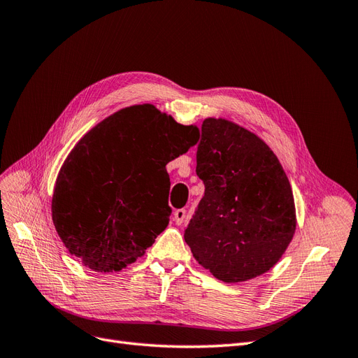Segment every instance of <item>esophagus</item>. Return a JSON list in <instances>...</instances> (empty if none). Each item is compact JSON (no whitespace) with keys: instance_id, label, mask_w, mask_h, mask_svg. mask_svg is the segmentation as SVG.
<instances>
[{"instance_id":"esophagus-1","label":"esophagus","mask_w":358,"mask_h":358,"mask_svg":"<svg viewBox=\"0 0 358 358\" xmlns=\"http://www.w3.org/2000/svg\"><path fill=\"white\" fill-rule=\"evenodd\" d=\"M187 218V210L185 209H176L175 213H173V220L178 225H180L183 221Z\"/></svg>"}]
</instances>
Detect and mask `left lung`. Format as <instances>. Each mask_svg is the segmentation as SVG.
<instances>
[{
	"label": "left lung",
	"instance_id": "8db88e82",
	"mask_svg": "<svg viewBox=\"0 0 358 358\" xmlns=\"http://www.w3.org/2000/svg\"><path fill=\"white\" fill-rule=\"evenodd\" d=\"M204 196L185 230L199 264L224 282L266 273L296 231L294 197L270 148L225 119H204L197 145Z\"/></svg>",
	"mask_w": 358,
	"mask_h": 358
}]
</instances>
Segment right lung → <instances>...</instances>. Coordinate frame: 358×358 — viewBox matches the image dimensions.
<instances>
[{
    "mask_svg": "<svg viewBox=\"0 0 358 358\" xmlns=\"http://www.w3.org/2000/svg\"><path fill=\"white\" fill-rule=\"evenodd\" d=\"M197 137V127L152 104L125 107L86 133L62 164L52 199V220L70 254L101 273L142 257L171 215L167 162Z\"/></svg>",
    "mask_w": 358,
    "mask_h": 358,
    "instance_id": "obj_1",
    "label": "right lung"
}]
</instances>
